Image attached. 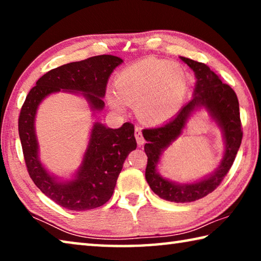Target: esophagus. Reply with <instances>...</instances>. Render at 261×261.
Wrapping results in <instances>:
<instances>
[{"label":"esophagus","instance_id":"obj_1","mask_svg":"<svg viewBox=\"0 0 261 261\" xmlns=\"http://www.w3.org/2000/svg\"><path fill=\"white\" fill-rule=\"evenodd\" d=\"M135 137H136V140H137V143H138L139 146H141V145H144L145 139H144V137H143V134H141L140 127H136Z\"/></svg>","mask_w":261,"mask_h":261}]
</instances>
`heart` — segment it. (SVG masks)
I'll return each instance as SVG.
<instances>
[{
  "instance_id": "1",
  "label": "heart",
  "mask_w": 261,
  "mask_h": 261,
  "mask_svg": "<svg viewBox=\"0 0 261 261\" xmlns=\"http://www.w3.org/2000/svg\"><path fill=\"white\" fill-rule=\"evenodd\" d=\"M116 93L108 102L118 112L124 102L135 105L138 116L148 123H161L178 112L188 91V74L182 65L165 60L145 59L130 65L115 81Z\"/></svg>"
}]
</instances>
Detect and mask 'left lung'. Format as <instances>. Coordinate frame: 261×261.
Returning <instances> with one entry per match:
<instances>
[{"label":"left lung","mask_w":261,"mask_h":261,"mask_svg":"<svg viewBox=\"0 0 261 261\" xmlns=\"http://www.w3.org/2000/svg\"><path fill=\"white\" fill-rule=\"evenodd\" d=\"M196 74L193 96L183 108L165 124L143 130L147 166L145 177L152 191L162 199L173 202H191L206 197L219 187L230 170L240 149L243 131L240 103L232 88L221 81L210 67L200 62L180 57ZM205 108L218 123L224 134L225 154L214 173L194 184H175L157 173L156 167L162 153L181 134L187 118L197 109Z\"/></svg>","instance_id":"obj_1"}]
</instances>
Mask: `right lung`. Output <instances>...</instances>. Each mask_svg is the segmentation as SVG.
<instances>
[{"label":"right lung","instance_id":"1","mask_svg":"<svg viewBox=\"0 0 261 261\" xmlns=\"http://www.w3.org/2000/svg\"><path fill=\"white\" fill-rule=\"evenodd\" d=\"M123 62L113 55H99L55 68L38 79L29 92L18 118L19 138L30 177L48 198L70 211H87L106 204L113 196L123 163L137 147L135 126L126 122L110 129L94 122L82 165L70 180L51 176L39 160L34 121L39 105L51 93H82L94 112L105 107L108 79Z\"/></svg>","mask_w":261,"mask_h":261}]
</instances>
